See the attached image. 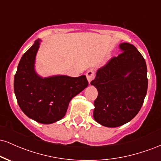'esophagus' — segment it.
Here are the masks:
<instances>
[{
    "instance_id": "34e87169",
    "label": "esophagus",
    "mask_w": 161,
    "mask_h": 161,
    "mask_svg": "<svg viewBox=\"0 0 161 161\" xmlns=\"http://www.w3.org/2000/svg\"><path fill=\"white\" fill-rule=\"evenodd\" d=\"M86 77L88 81V83L90 84L92 81L94 79V78H95V72H94L92 69L88 70V71L86 73Z\"/></svg>"
}]
</instances>
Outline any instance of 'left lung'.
Segmentation results:
<instances>
[{"label": "left lung", "instance_id": "1", "mask_svg": "<svg viewBox=\"0 0 161 161\" xmlns=\"http://www.w3.org/2000/svg\"><path fill=\"white\" fill-rule=\"evenodd\" d=\"M122 53L97 71L91 85L98 95L94 102L95 120L106 127H118L139 112L147 94V66L134 45L121 43Z\"/></svg>", "mask_w": 161, "mask_h": 161}]
</instances>
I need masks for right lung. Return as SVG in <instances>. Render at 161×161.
<instances>
[{
  "label": "right lung",
  "mask_w": 161,
  "mask_h": 161,
  "mask_svg": "<svg viewBox=\"0 0 161 161\" xmlns=\"http://www.w3.org/2000/svg\"><path fill=\"white\" fill-rule=\"evenodd\" d=\"M41 42L37 39L22 57L14 76V92L20 109L28 117L51 124L65 116L69 101L88 82L84 75L75 78L64 75L40 76L35 63Z\"/></svg>",
  "instance_id": "right-lung-1"
}]
</instances>
